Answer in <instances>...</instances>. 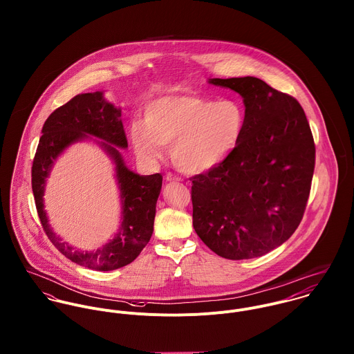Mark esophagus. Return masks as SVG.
Returning a JSON list of instances; mask_svg holds the SVG:
<instances>
[{
	"label": "esophagus",
	"instance_id": "esophagus-1",
	"mask_svg": "<svg viewBox=\"0 0 354 354\" xmlns=\"http://www.w3.org/2000/svg\"><path fill=\"white\" fill-rule=\"evenodd\" d=\"M166 180H167V181H170V183H174V181H181V178H180L178 176L173 174V173H167V174H166Z\"/></svg>",
	"mask_w": 354,
	"mask_h": 354
}]
</instances>
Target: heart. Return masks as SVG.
<instances>
[{
    "label": "heart",
    "mask_w": 354,
    "mask_h": 354,
    "mask_svg": "<svg viewBox=\"0 0 354 354\" xmlns=\"http://www.w3.org/2000/svg\"><path fill=\"white\" fill-rule=\"evenodd\" d=\"M247 115L237 101H216L196 94L156 98L146 106L145 124L131 127L136 153L156 159L163 146L184 173L198 174L218 166L240 143Z\"/></svg>",
    "instance_id": "obj_1"
}]
</instances>
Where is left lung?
<instances>
[{
    "label": "left lung",
    "instance_id": "1",
    "mask_svg": "<svg viewBox=\"0 0 354 354\" xmlns=\"http://www.w3.org/2000/svg\"><path fill=\"white\" fill-rule=\"evenodd\" d=\"M244 98L247 125L237 147L191 177L194 227L221 257L263 256L299 227L315 170V142L299 101L247 76L209 79Z\"/></svg>",
    "mask_w": 354,
    "mask_h": 354
}]
</instances>
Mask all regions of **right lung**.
<instances>
[{
  "label": "right lung",
  "instance_id": "right-lung-1",
  "mask_svg": "<svg viewBox=\"0 0 354 354\" xmlns=\"http://www.w3.org/2000/svg\"><path fill=\"white\" fill-rule=\"evenodd\" d=\"M121 110L103 100L100 91L79 94L55 109L42 128V136L31 169V183L37 211L51 244L69 260L97 270L110 271L132 263L149 244L153 232L156 201L162 188V176H139L124 166L114 147H128ZM91 134L104 140L102 145L115 159L123 199V225L118 236L103 249L79 253L66 246L48 227L43 209V189L55 158L72 142Z\"/></svg>",
  "mask_w": 354,
  "mask_h": 354
}]
</instances>
